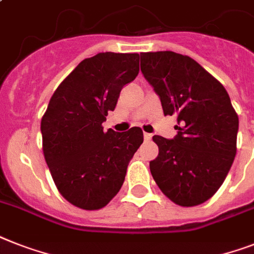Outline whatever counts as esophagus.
<instances>
[{
	"label": "esophagus",
	"instance_id": "obj_1",
	"mask_svg": "<svg viewBox=\"0 0 254 254\" xmlns=\"http://www.w3.org/2000/svg\"><path fill=\"white\" fill-rule=\"evenodd\" d=\"M143 138H145V141H150V139L152 138V134L145 133V134H143Z\"/></svg>",
	"mask_w": 254,
	"mask_h": 254
}]
</instances>
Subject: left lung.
Instances as JSON below:
<instances>
[{"label": "left lung", "instance_id": "obj_1", "mask_svg": "<svg viewBox=\"0 0 254 254\" xmlns=\"http://www.w3.org/2000/svg\"><path fill=\"white\" fill-rule=\"evenodd\" d=\"M141 70L159 95L164 116L177 117V135H154L159 154L150 171L176 205L190 207L211 198L235 155L239 117L226 88L189 56L164 51L141 55Z\"/></svg>", "mask_w": 254, "mask_h": 254}]
</instances>
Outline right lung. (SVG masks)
<instances>
[{
    "mask_svg": "<svg viewBox=\"0 0 254 254\" xmlns=\"http://www.w3.org/2000/svg\"><path fill=\"white\" fill-rule=\"evenodd\" d=\"M139 71L138 53H98L84 59L56 88L41 119L43 152L64 198L83 210L108 205L143 142L138 127L103 130L120 91Z\"/></svg>",
    "mask_w": 254,
    "mask_h": 254,
    "instance_id": "right-lung-1",
    "label": "right lung"
}]
</instances>
